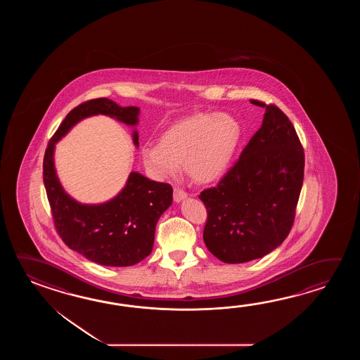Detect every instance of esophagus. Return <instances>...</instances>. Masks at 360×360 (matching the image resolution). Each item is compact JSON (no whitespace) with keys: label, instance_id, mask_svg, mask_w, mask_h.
Wrapping results in <instances>:
<instances>
[{"label":"esophagus","instance_id":"34e87169","mask_svg":"<svg viewBox=\"0 0 360 360\" xmlns=\"http://www.w3.org/2000/svg\"><path fill=\"white\" fill-rule=\"evenodd\" d=\"M186 191L181 189V188H174V199L176 200V202H180V200H183L184 198H186Z\"/></svg>","mask_w":360,"mask_h":360}]
</instances>
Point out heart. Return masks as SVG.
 Segmentation results:
<instances>
[{
    "mask_svg": "<svg viewBox=\"0 0 360 360\" xmlns=\"http://www.w3.org/2000/svg\"><path fill=\"white\" fill-rule=\"evenodd\" d=\"M242 138V126L228 113L200 112L171 124L158 146H146L141 157L157 179L185 172L198 184L214 183L229 169Z\"/></svg>",
    "mask_w": 360,
    "mask_h": 360,
    "instance_id": "obj_1",
    "label": "heart"
}]
</instances>
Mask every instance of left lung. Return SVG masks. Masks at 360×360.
Instances as JSON below:
<instances>
[{
	"mask_svg": "<svg viewBox=\"0 0 360 360\" xmlns=\"http://www.w3.org/2000/svg\"><path fill=\"white\" fill-rule=\"evenodd\" d=\"M216 186L200 191L208 251L226 264L260 259L288 237L304 181L305 154L291 121L274 104Z\"/></svg>",
	"mask_w": 360,
	"mask_h": 360,
	"instance_id": "1",
	"label": "left lung"
}]
</instances>
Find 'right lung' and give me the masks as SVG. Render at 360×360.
<instances>
[{"instance_id":"right-lung-1","label":"right lung","mask_w":360,"mask_h":360,"mask_svg":"<svg viewBox=\"0 0 360 360\" xmlns=\"http://www.w3.org/2000/svg\"><path fill=\"white\" fill-rule=\"evenodd\" d=\"M95 115L136 124L139 108L120 107L107 98L87 100L73 108L47 144L42 172L47 199L55 229L70 250L100 265L131 266L152 252L157 221L172 203V186L131 172L123 191L107 203L87 206L70 198L55 174V143L78 121ZM138 140L135 132L136 146Z\"/></svg>"}]
</instances>
